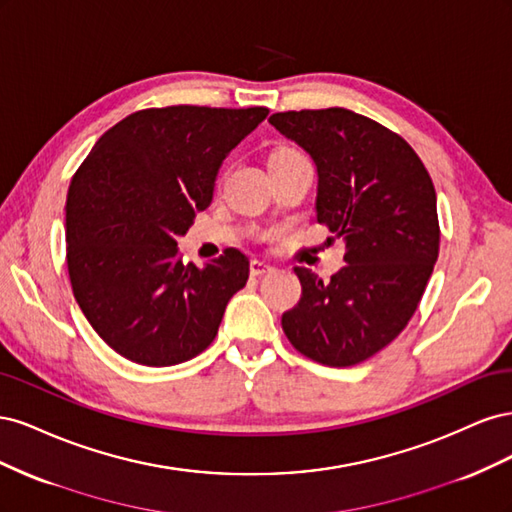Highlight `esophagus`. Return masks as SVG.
<instances>
[{"mask_svg":"<svg viewBox=\"0 0 512 512\" xmlns=\"http://www.w3.org/2000/svg\"><path fill=\"white\" fill-rule=\"evenodd\" d=\"M271 271H273V267L269 265V262H262V260H252V262H250V273H252L254 277L267 275V273H271Z\"/></svg>","mask_w":512,"mask_h":512,"instance_id":"34e87169","label":"esophagus"}]
</instances>
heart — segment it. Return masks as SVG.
Returning <instances> with one entry per match:
<instances>
[{
  "instance_id": "1",
  "label": "heart",
  "mask_w": 512,
  "mask_h": 512,
  "mask_svg": "<svg viewBox=\"0 0 512 512\" xmlns=\"http://www.w3.org/2000/svg\"><path fill=\"white\" fill-rule=\"evenodd\" d=\"M288 151H292V149H277V151L271 153V158H273V156H282V153H288Z\"/></svg>"
}]
</instances>
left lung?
I'll list each match as a JSON object with an SVG mask.
<instances>
[{
  "mask_svg": "<svg viewBox=\"0 0 512 512\" xmlns=\"http://www.w3.org/2000/svg\"><path fill=\"white\" fill-rule=\"evenodd\" d=\"M269 123L314 160L316 220L346 243L331 282L294 267L303 292L282 329L307 359L356 365L406 329L423 297L440 250L436 190L404 138L348 108L275 113Z\"/></svg>",
  "mask_w": 512,
  "mask_h": 512,
  "instance_id": "left-lung-1",
  "label": "left lung"
}]
</instances>
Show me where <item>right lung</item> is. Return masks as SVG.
I'll return each mask as SVG.
<instances>
[{"label": "right lung", "mask_w": 512, "mask_h": 512, "mask_svg": "<svg viewBox=\"0 0 512 512\" xmlns=\"http://www.w3.org/2000/svg\"><path fill=\"white\" fill-rule=\"evenodd\" d=\"M269 108H147L104 132L66 200L74 299L117 354L149 367L194 359L250 277L235 247L196 267L177 239L213 200L228 153Z\"/></svg>", "instance_id": "obj_1"}]
</instances>
